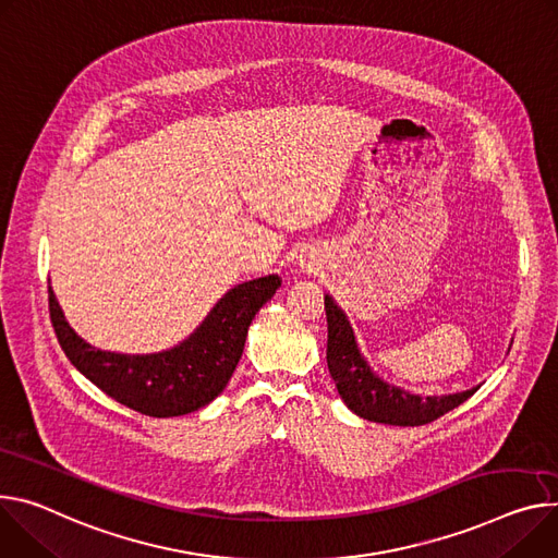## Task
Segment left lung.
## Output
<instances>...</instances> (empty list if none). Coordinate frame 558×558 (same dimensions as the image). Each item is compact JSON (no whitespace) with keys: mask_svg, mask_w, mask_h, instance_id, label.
<instances>
[{"mask_svg":"<svg viewBox=\"0 0 558 558\" xmlns=\"http://www.w3.org/2000/svg\"><path fill=\"white\" fill-rule=\"evenodd\" d=\"M325 312H327V367L336 383L340 398L347 408L374 423L400 425V427H416L427 425L442 414L459 408L478 387H472L461 393L447 396H416L393 387L378 378L356 344V336L336 305L333 298L325 295Z\"/></svg>","mask_w":558,"mask_h":558,"instance_id":"left-lung-1","label":"left lung"}]
</instances>
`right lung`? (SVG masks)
I'll use <instances>...</instances> for the list:
<instances>
[{"mask_svg":"<svg viewBox=\"0 0 558 558\" xmlns=\"http://www.w3.org/2000/svg\"><path fill=\"white\" fill-rule=\"evenodd\" d=\"M280 287L278 276L242 282L227 291L202 325L180 344L131 356L90 347L66 323L53 289L48 310L66 359L113 400L154 418L191 414L209 404L235 372L248 325Z\"/></svg>","mask_w":558,"mask_h":558,"instance_id":"obj_1","label":"right lung"}]
</instances>
